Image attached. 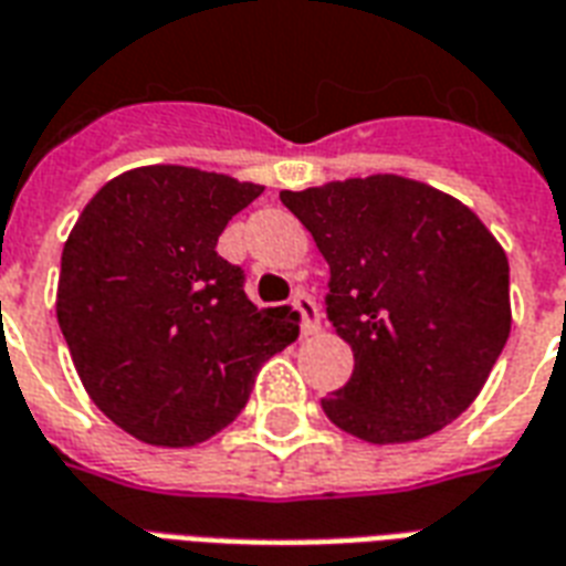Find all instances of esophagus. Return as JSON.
Instances as JSON below:
<instances>
[{
    "label": "esophagus",
    "mask_w": 566,
    "mask_h": 566,
    "mask_svg": "<svg viewBox=\"0 0 566 566\" xmlns=\"http://www.w3.org/2000/svg\"><path fill=\"white\" fill-rule=\"evenodd\" d=\"M291 305H293V312L302 317V335H312V332H317V326H321V308H317V302H314L305 291H296L291 296Z\"/></svg>",
    "instance_id": "obj_1"
}]
</instances>
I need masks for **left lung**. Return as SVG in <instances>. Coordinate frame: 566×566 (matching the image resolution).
Listing matches in <instances>:
<instances>
[{"instance_id": "left-lung-1", "label": "left lung", "mask_w": 566, "mask_h": 566, "mask_svg": "<svg viewBox=\"0 0 566 566\" xmlns=\"http://www.w3.org/2000/svg\"><path fill=\"white\" fill-rule=\"evenodd\" d=\"M282 205L329 264L326 312L356 361L321 400L326 418L374 446L451 424L511 335L495 237L457 198L395 175L284 189Z\"/></svg>"}]
</instances>
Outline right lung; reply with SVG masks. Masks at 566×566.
I'll return each mask as SVG.
<instances>
[{
    "mask_svg": "<svg viewBox=\"0 0 566 566\" xmlns=\"http://www.w3.org/2000/svg\"><path fill=\"white\" fill-rule=\"evenodd\" d=\"M264 192L184 166L124 171L85 205L62 252L59 326L92 400L148 446L205 442L243 412L254 374L293 340L216 252Z\"/></svg>",
    "mask_w": 566,
    "mask_h": 566,
    "instance_id": "obj_1",
    "label": "right lung"
}]
</instances>
